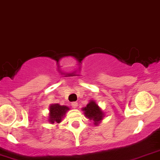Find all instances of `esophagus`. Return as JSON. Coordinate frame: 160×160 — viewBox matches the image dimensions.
<instances>
[{
    "label": "esophagus",
    "mask_w": 160,
    "mask_h": 160,
    "mask_svg": "<svg viewBox=\"0 0 160 160\" xmlns=\"http://www.w3.org/2000/svg\"><path fill=\"white\" fill-rule=\"evenodd\" d=\"M71 105H72V107L73 108H77V103L74 101V102L71 103Z\"/></svg>",
    "instance_id": "esophagus-1"
}]
</instances>
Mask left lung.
<instances>
[{"instance_id":"1","label":"left lung","mask_w":160,"mask_h":160,"mask_svg":"<svg viewBox=\"0 0 160 160\" xmlns=\"http://www.w3.org/2000/svg\"><path fill=\"white\" fill-rule=\"evenodd\" d=\"M83 111H84L85 116L93 121L95 125H98L104 117L103 111L93 101H90L87 107L83 108Z\"/></svg>"}]
</instances>
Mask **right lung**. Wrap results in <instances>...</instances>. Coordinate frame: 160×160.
Instances as JSON below:
<instances>
[{
	"label": "right lung",
	"mask_w": 160,
	"mask_h": 160,
	"mask_svg": "<svg viewBox=\"0 0 160 160\" xmlns=\"http://www.w3.org/2000/svg\"><path fill=\"white\" fill-rule=\"evenodd\" d=\"M68 110H70V108L67 106L59 105V104H51L49 106V121L52 124L59 123Z\"/></svg>",
	"instance_id": "1"
}]
</instances>
